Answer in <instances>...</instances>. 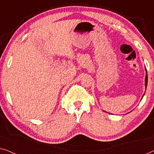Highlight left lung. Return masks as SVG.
Segmentation results:
<instances>
[{"instance_id": "left-lung-1", "label": "left lung", "mask_w": 154, "mask_h": 154, "mask_svg": "<svg viewBox=\"0 0 154 154\" xmlns=\"http://www.w3.org/2000/svg\"><path fill=\"white\" fill-rule=\"evenodd\" d=\"M145 70H146V77H145V88H146V86H147V82H148V75H147V72H146V69L145 68ZM144 95H143V96H144ZM142 96V98H143Z\"/></svg>"}]
</instances>
